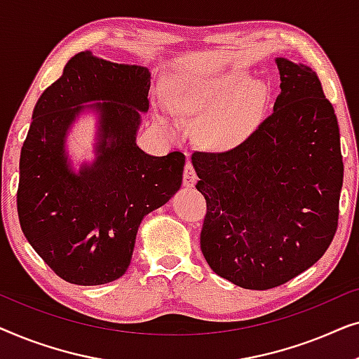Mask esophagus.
Masks as SVG:
<instances>
[{
	"instance_id": "obj_1",
	"label": "esophagus",
	"mask_w": 359,
	"mask_h": 359,
	"mask_svg": "<svg viewBox=\"0 0 359 359\" xmlns=\"http://www.w3.org/2000/svg\"><path fill=\"white\" fill-rule=\"evenodd\" d=\"M196 181H198V175H196L193 165L186 163L184 175H183V184L186 186V188H193V186L196 184Z\"/></svg>"
}]
</instances>
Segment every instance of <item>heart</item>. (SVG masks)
<instances>
[{
    "label": "heart",
    "instance_id": "b5f03b06",
    "mask_svg": "<svg viewBox=\"0 0 359 359\" xmlns=\"http://www.w3.org/2000/svg\"><path fill=\"white\" fill-rule=\"evenodd\" d=\"M171 101L156 97V111L176 129L184 116H204L203 135L214 149H233L248 140L264 119L268 88L247 73H191L170 88Z\"/></svg>",
    "mask_w": 359,
    "mask_h": 359
}]
</instances>
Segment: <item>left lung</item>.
I'll use <instances>...</instances> for the list:
<instances>
[{
    "label": "left lung",
    "mask_w": 359,
    "mask_h": 359,
    "mask_svg": "<svg viewBox=\"0 0 359 359\" xmlns=\"http://www.w3.org/2000/svg\"><path fill=\"white\" fill-rule=\"evenodd\" d=\"M271 116L235 149L196 151L208 203L201 250L215 274L245 289L276 287L332 243L343 184L335 111L311 67L278 57Z\"/></svg>",
    "instance_id": "8db88e82"
}]
</instances>
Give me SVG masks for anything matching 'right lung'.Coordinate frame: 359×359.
Here are the masks:
<instances>
[{
    "label": "right lung",
    "mask_w": 359,
    "mask_h": 359,
    "mask_svg": "<svg viewBox=\"0 0 359 359\" xmlns=\"http://www.w3.org/2000/svg\"><path fill=\"white\" fill-rule=\"evenodd\" d=\"M150 78L147 67L85 50L68 60L34 107L19 160V222L39 257L72 284L121 278L142 219L183 183L181 151L151 156L137 145ZM85 114L97 121L95 158L76 169L66 139Z\"/></svg>",
    "instance_id": "obj_1"
}]
</instances>
